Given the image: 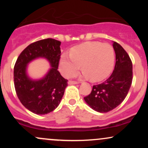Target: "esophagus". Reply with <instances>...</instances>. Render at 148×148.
<instances>
[{"label":"esophagus","mask_w":148,"mask_h":148,"mask_svg":"<svg viewBox=\"0 0 148 148\" xmlns=\"http://www.w3.org/2000/svg\"><path fill=\"white\" fill-rule=\"evenodd\" d=\"M78 84H79V82H77V81H69L68 82V84L69 85H75Z\"/></svg>","instance_id":"34e87169"}]
</instances>
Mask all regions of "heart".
Segmentation results:
<instances>
[{
	"label": "heart",
	"instance_id": "b5f03b06",
	"mask_svg": "<svg viewBox=\"0 0 148 148\" xmlns=\"http://www.w3.org/2000/svg\"><path fill=\"white\" fill-rule=\"evenodd\" d=\"M114 61V50L109 44L87 42L73 47L70 55L62 54L60 70L64 76L71 77L77 74L81 64L85 77L97 82L111 74Z\"/></svg>",
	"mask_w": 148,
	"mask_h": 148
}]
</instances>
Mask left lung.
<instances>
[{"label": "left lung", "instance_id": "left-lung-1", "mask_svg": "<svg viewBox=\"0 0 148 148\" xmlns=\"http://www.w3.org/2000/svg\"><path fill=\"white\" fill-rule=\"evenodd\" d=\"M115 68L102 84L93 86L90 94L85 97L86 102L95 111L107 113L116 108L125 99L133 79L132 62L121 45L114 42Z\"/></svg>", "mask_w": 148, "mask_h": 148}]
</instances>
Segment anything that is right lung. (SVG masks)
<instances>
[{"mask_svg":"<svg viewBox=\"0 0 148 148\" xmlns=\"http://www.w3.org/2000/svg\"><path fill=\"white\" fill-rule=\"evenodd\" d=\"M61 42L52 38L30 44L20 53L14 67V84L21 103L35 114L44 115L57 108L67 86V80L58 72ZM45 57L52 68L42 79H30L26 74L27 64L34 59Z\"/></svg>","mask_w":148,"mask_h":148,"instance_id":"obj_1","label":"right lung"}]
</instances>
